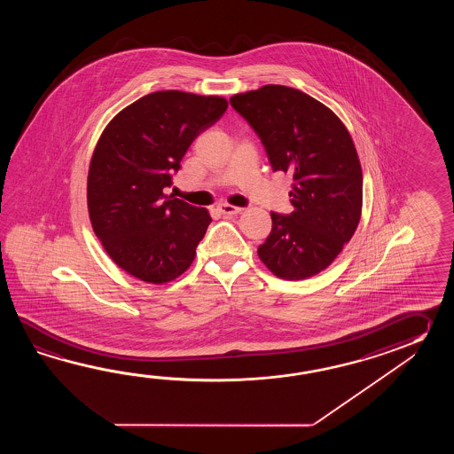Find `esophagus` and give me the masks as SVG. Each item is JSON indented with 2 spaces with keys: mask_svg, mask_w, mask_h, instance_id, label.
Listing matches in <instances>:
<instances>
[{
  "mask_svg": "<svg viewBox=\"0 0 454 454\" xmlns=\"http://www.w3.org/2000/svg\"><path fill=\"white\" fill-rule=\"evenodd\" d=\"M219 211L225 214V215H233V214L241 213V207L231 206V204L223 203L219 204Z\"/></svg>",
  "mask_w": 454,
  "mask_h": 454,
  "instance_id": "34e87169",
  "label": "esophagus"
}]
</instances>
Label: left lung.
<instances>
[{"instance_id":"obj_1","label":"left lung","mask_w":454,"mask_h":454,"mask_svg":"<svg viewBox=\"0 0 454 454\" xmlns=\"http://www.w3.org/2000/svg\"><path fill=\"white\" fill-rule=\"evenodd\" d=\"M231 106L260 137L272 170L294 180V211L270 213L258 256L280 279L311 278L336 260L362 214L364 178L348 128L317 98L287 86L237 94Z\"/></svg>"}]
</instances>
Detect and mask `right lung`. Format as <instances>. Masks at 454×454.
<instances>
[{
  "instance_id": "add662e5",
  "label": "right lung",
  "mask_w": 454,
  "mask_h": 454,
  "mask_svg": "<svg viewBox=\"0 0 454 454\" xmlns=\"http://www.w3.org/2000/svg\"><path fill=\"white\" fill-rule=\"evenodd\" d=\"M227 106L223 97L159 90L123 108L100 136L87 175L89 217L108 256L133 278L165 284L192 266L213 219L164 190Z\"/></svg>"
}]
</instances>
